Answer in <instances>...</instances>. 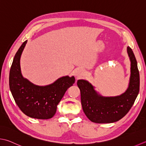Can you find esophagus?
I'll list each match as a JSON object with an SVG mask.
<instances>
[{
  "mask_svg": "<svg viewBox=\"0 0 146 146\" xmlns=\"http://www.w3.org/2000/svg\"><path fill=\"white\" fill-rule=\"evenodd\" d=\"M85 75V71L83 69H80V68H78V69H76L75 71V75L77 78H80L82 77Z\"/></svg>",
  "mask_w": 146,
  "mask_h": 146,
  "instance_id": "1",
  "label": "esophagus"
}]
</instances>
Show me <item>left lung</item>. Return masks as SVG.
<instances>
[{
    "label": "left lung",
    "instance_id": "obj_1",
    "mask_svg": "<svg viewBox=\"0 0 146 146\" xmlns=\"http://www.w3.org/2000/svg\"><path fill=\"white\" fill-rule=\"evenodd\" d=\"M127 53L130 61V81L127 90L121 95L103 96L88 81H77L83 111L91 121L110 123L118 121L127 115L135 102L139 92V72L135 55L130 47H127Z\"/></svg>",
    "mask_w": 146,
    "mask_h": 146
}]
</instances>
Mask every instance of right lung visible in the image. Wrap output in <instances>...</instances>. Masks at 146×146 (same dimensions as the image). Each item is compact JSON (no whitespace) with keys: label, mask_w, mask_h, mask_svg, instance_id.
Listing matches in <instances>:
<instances>
[{"label":"right lung","mask_w":146,"mask_h":146,"mask_svg":"<svg viewBox=\"0 0 146 146\" xmlns=\"http://www.w3.org/2000/svg\"><path fill=\"white\" fill-rule=\"evenodd\" d=\"M27 40L19 47L14 56L9 73V87L19 109L31 118L46 119L56 114L59 102L66 91L75 82L73 76L61 77L52 84L38 86L23 76L20 58Z\"/></svg>","instance_id":"right-lung-1"}]
</instances>
